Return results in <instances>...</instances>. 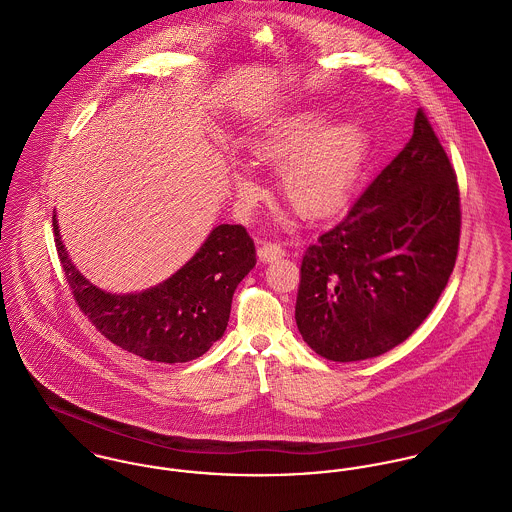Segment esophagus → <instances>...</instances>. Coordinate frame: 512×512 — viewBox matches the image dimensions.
Instances as JSON below:
<instances>
[{
	"label": "esophagus",
	"mask_w": 512,
	"mask_h": 512,
	"mask_svg": "<svg viewBox=\"0 0 512 512\" xmlns=\"http://www.w3.org/2000/svg\"><path fill=\"white\" fill-rule=\"evenodd\" d=\"M284 255H286V251H284V247L278 245V243L261 241V243L257 245V257H259V261H263V263H271V261H276V259H282Z\"/></svg>",
	"instance_id": "obj_1"
}]
</instances>
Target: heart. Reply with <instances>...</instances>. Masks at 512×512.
I'll list each match as a JSON object with an SVG mask.
<instances>
[{
    "instance_id": "obj_1",
    "label": "heart",
    "mask_w": 512,
    "mask_h": 512,
    "mask_svg": "<svg viewBox=\"0 0 512 512\" xmlns=\"http://www.w3.org/2000/svg\"><path fill=\"white\" fill-rule=\"evenodd\" d=\"M253 161L278 167V189L286 204L306 220H327L353 197L368 156V134L353 120L337 122L323 109L280 118L247 142ZM236 197L251 204L261 195L257 179L237 167Z\"/></svg>"
}]
</instances>
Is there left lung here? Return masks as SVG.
<instances>
[{
    "instance_id": "left-lung-1",
    "label": "left lung",
    "mask_w": 512,
    "mask_h": 512,
    "mask_svg": "<svg viewBox=\"0 0 512 512\" xmlns=\"http://www.w3.org/2000/svg\"><path fill=\"white\" fill-rule=\"evenodd\" d=\"M460 243L456 173L419 109L413 136L302 259L296 325L327 360L392 351L433 312Z\"/></svg>"
}]
</instances>
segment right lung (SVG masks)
Returning a JSON list of instances; mask_svg holds the SVG:
<instances>
[{
    "label": "right lung",
    "instance_id": "obj_1",
    "mask_svg": "<svg viewBox=\"0 0 512 512\" xmlns=\"http://www.w3.org/2000/svg\"><path fill=\"white\" fill-rule=\"evenodd\" d=\"M58 257L79 310L111 343L156 362H189L222 339L237 284L255 267L243 226H216L169 278L140 292L113 294L81 275L52 216Z\"/></svg>",
    "mask_w": 512,
    "mask_h": 512
}]
</instances>
